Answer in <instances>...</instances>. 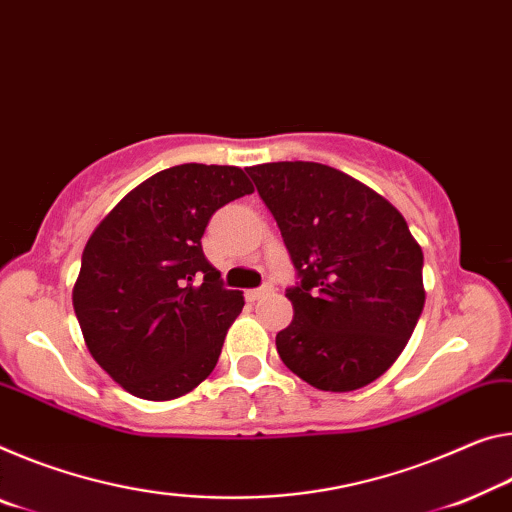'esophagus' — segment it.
<instances>
[{
    "mask_svg": "<svg viewBox=\"0 0 512 512\" xmlns=\"http://www.w3.org/2000/svg\"><path fill=\"white\" fill-rule=\"evenodd\" d=\"M271 291V287H259V289H248L246 291V298L250 300V303H255V300H259L262 296H266Z\"/></svg>",
    "mask_w": 512,
    "mask_h": 512,
    "instance_id": "1",
    "label": "esophagus"
}]
</instances>
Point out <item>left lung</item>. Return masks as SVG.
I'll return each mask as SVG.
<instances>
[{
    "label": "left lung",
    "instance_id": "8db88e82",
    "mask_svg": "<svg viewBox=\"0 0 512 512\" xmlns=\"http://www.w3.org/2000/svg\"><path fill=\"white\" fill-rule=\"evenodd\" d=\"M291 262L294 319L280 360L323 392H353L399 358L424 310V253L399 209L342 170L314 161L246 168Z\"/></svg>",
    "mask_w": 512,
    "mask_h": 512
}]
</instances>
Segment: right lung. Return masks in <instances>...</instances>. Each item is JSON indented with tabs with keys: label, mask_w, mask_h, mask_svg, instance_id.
Listing matches in <instances>:
<instances>
[{
	"label": "right lung",
	"mask_w": 512,
	"mask_h": 512,
	"mask_svg": "<svg viewBox=\"0 0 512 512\" xmlns=\"http://www.w3.org/2000/svg\"><path fill=\"white\" fill-rule=\"evenodd\" d=\"M253 193L237 166L182 164L129 191L81 255L72 305L93 360L148 401H170L214 371L241 291L202 253L216 209Z\"/></svg>",
	"instance_id": "obj_1"
}]
</instances>
